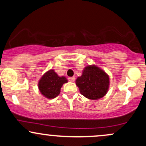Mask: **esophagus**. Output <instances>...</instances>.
I'll list each match as a JSON object with an SVG mask.
<instances>
[{"label": "esophagus", "mask_w": 146, "mask_h": 146, "mask_svg": "<svg viewBox=\"0 0 146 146\" xmlns=\"http://www.w3.org/2000/svg\"><path fill=\"white\" fill-rule=\"evenodd\" d=\"M68 80H69L70 82H73L75 81V77H71V78H68Z\"/></svg>", "instance_id": "1"}]
</instances>
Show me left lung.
<instances>
[{"instance_id":"left-lung-1","label":"left lung","mask_w":146,"mask_h":146,"mask_svg":"<svg viewBox=\"0 0 146 146\" xmlns=\"http://www.w3.org/2000/svg\"><path fill=\"white\" fill-rule=\"evenodd\" d=\"M109 76L95 65H89L84 68L82 76L76 80L82 95L89 100H99L108 92Z\"/></svg>"}]
</instances>
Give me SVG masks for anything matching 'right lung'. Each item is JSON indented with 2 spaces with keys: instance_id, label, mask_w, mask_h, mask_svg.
<instances>
[{
  "instance_id": "right-lung-1",
  "label": "right lung",
  "mask_w": 146,
  "mask_h": 146,
  "mask_svg": "<svg viewBox=\"0 0 146 146\" xmlns=\"http://www.w3.org/2000/svg\"><path fill=\"white\" fill-rule=\"evenodd\" d=\"M68 80L65 77L58 76L53 70L45 73L38 82V88L42 95L48 99H53L60 93L63 84Z\"/></svg>"
}]
</instances>
